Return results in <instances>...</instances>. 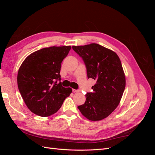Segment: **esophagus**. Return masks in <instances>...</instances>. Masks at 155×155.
Returning <instances> with one entry per match:
<instances>
[{
	"label": "esophagus",
	"instance_id": "34e87169",
	"mask_svg": "<svg viewBox=\"0 0 155 155\" xmlns=\"http://www.w3.org/2000/svg\"><path fill=\"white\" fill-rule=\"evenodd\" d=\"M72 91L74 92H79L78 90H76V89H72Z\"/></svg>",
	"mask_w": 155,
	"mask_h": 155
}]
</instances>
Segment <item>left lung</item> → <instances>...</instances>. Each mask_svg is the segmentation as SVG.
<instances>
[{"mask_svg":"<svg viewBox=\"0 0 155 155\" xmlns=\"http://www.w3.org/2000/svg\"><path fill=\"white\" fill-rule=\"evenodd\" d=\"M82 58L88 78L96 81L92 92L87 93L86 101L78 107L81 114L91 121L109 116L119 105L125 87V76L121 61L114 51L96 43L73 46Z\"/></svg>","mask_w":155,"mask_h":155,"instance_id":"8db88e82","label":"left lung"}]
</instances>
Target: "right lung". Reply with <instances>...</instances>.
<instances>
[{"label": "right lung", "mask_w": 155, "mask_h": 155, "mask_svg": "<svg viewBox=\"0 0 155 155\" xmlns=\"http://www.w3.org/2000/svg\"><path fill=\"white\" fill-rule=\"evenodd\" d=\"M70 49V46L42 48L29 55L21 64L17 74L18 91L35 114H54L71 94L72 88L63 87L60 81L61 63Z\"/></svg>", "instance_id": "right-lung-1"}]
</instances>
